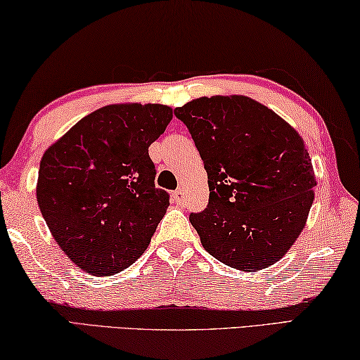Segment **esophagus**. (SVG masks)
Here are the masks:
<instances>
[{
	"label": "esophagus",
	"instance_id": "obj_1",
	"mask_svg": "<svg viewBox=\"0 0 360 360\" xmlns=\"http://www.w3.org/2000/svg\"><path fill=\"white\" fill-rule=\"evenodd\" d=\"M172 198H174L175 204L184 205V202H185V190H184V188H179V190H175L174 194H172Z\"/></svg>",
	"mask_w": 360,
	"mask_h": 360
}]
</instances>
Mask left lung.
Segmentation results:
<instances>
[{
    "mask_svg": "<svg viewBox=\"0 0 360 360\" xmlns=\"http://www.w3.org/2000/svg\"><path fill=\"white\" fill-rule=\"evenodd\" d=\"M204 161L209 204L190 221L212 257L255 273L279 262L304 228L316 176L290 124L245 96L175 108Z\"/></svg>",
    "mask_w": 360,
    "mask_h": 360,
    "instance_id": "8db88e82",
    "label": "left lung"
}]
</instances>
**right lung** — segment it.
Returning a JSON list of instances; mask_svg holds the SVG:
<instances>
[{
    "instance_id": "obj_1",
    "label": "right lung",
    "mask_w": 360,
    "mask_h": 360,
    "mask_svg": "<svg viewBox=\"0 0 360 360\" xmlns=\"http://www.w3.org/2000/svg\"><path fill=\"white\" fill-rule=\"evenodd\" d=\"M172 120L159 103H121L82 117L49 146L37 199L67 257L94 276L126 269L146 250L169 207L148 146Z\"/></svg>"
}]
</instances>
